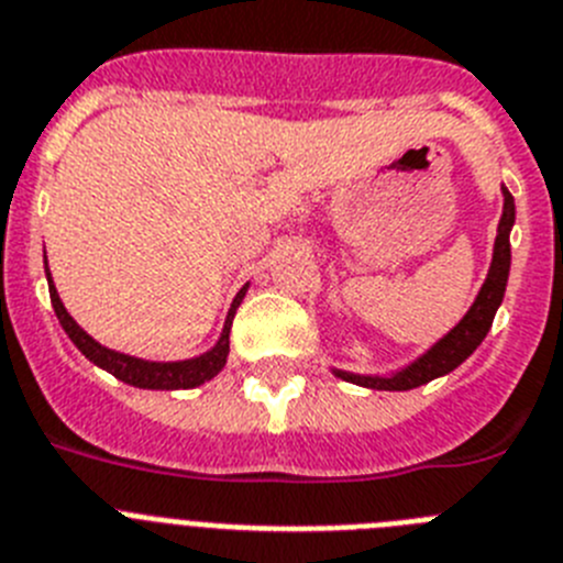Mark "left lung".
Returning a JSON list of instances; mask_svg holds the SVG:
<instances>
[{"mask_svg":"<svg viewBox=\"0 0 563 563\" xmlns=\"http://www.w3.org/2000/svg\"><path fill=\"white\" fill-rule=\"evenodd\" d=\"M501 195H505V212H501V221H498L490 272H487L485 286L478 288L471 311H467V314H464L437 345H430L419 360H413L408 368L397 371V374L390 376L349 374V371L334 368V374L340 376V379L374 390H410L430 383V379H437V376L451 374L453 368H459V365L482 345V340H485L487 331H490L498 306L505 300L507 277H510V229L512 223H516V203H512V195L507 192V187H501Z\"/></svg>","mask_w":563,"mask_h":563,"instance_id":"left-lung-1","label":"left lung"}]
</instances>
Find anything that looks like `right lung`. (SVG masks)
<instances>
[{"instance_id": "1", "label": "right lung", "mask_w": 563, "mask_h": 563, "mask_svg": "<svg viewBox=\"0 0 563 563\" xmlns=\"http://www.w3.org/2000/svg\"><path fill=\"white\" fill-rule=\"evenodd\" d=\"M45 275H47V288H51V302H53V311H56L58 322H62V329L67 331V336L73 340L81 354L90 360L92 365H99V368L110 371L115 379L126 385H135V388H146V390H180V388H198L203 385L207 379L221 374V368L227 365V356H229V331H232V320H234V311L241 306V300L246 297V288L243 286L238 291V297L232 300V309H229L227 322H223V331H221V340L214 342L212 349L207 354L192 356V360H180V363H150V360H139V356H130V354H121V351H112L101 342L92 340L70 314H67L65 302L58 297L56 286H53V277H51V268H47V257H45Z\"/></svg>"}]
</instances>
